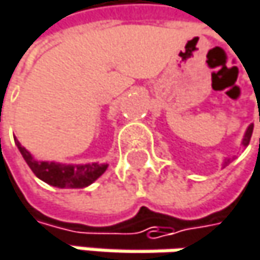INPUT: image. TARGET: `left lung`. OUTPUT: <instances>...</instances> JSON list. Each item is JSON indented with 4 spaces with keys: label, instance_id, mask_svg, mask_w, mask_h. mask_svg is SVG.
Returning <instances> with one entry per match:
<instances>
[{
    "label": "left lung",
    "instance_id": "left-lung-1",
    "mask_svg": "<svg viewBox=\"0 0 260 260\" xmlns=\"http://www.w3.org/2000/svg\"><path fill=\"white\" fill-rule=\"evenodd\" d=\"M251 134H253V124H250V126H248V129L245 131V136H244V140H242V145H244V146H248V143H250V139H251ZM229 163H230V158H225V161H224V166H227Z\"/></svg>",
    "mask_w": 260,
    "mask_h": 260
}]
</instances>
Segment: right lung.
I'll return each mask as SVG.
<instances>
[{
    "instance_id": "add662e5",
    "label": "right lung",
    "mask_w": 260,
    "mask_h": 260,
    "mask_svg": "<svg viewBox=\"0 0 260 260\" xmlns=\"http://www.w3.org/2000/svg\"><path fill=\"white\" fill-rule=\"evenodd\" d=\"M15 143L24 157L28 168L33 174L45 181L50 186L60 189H82L94 183L108 168V165H60L54 161H36L31 154L21 146V143L15 139Z\"/></svg>"
}]
</instances>
